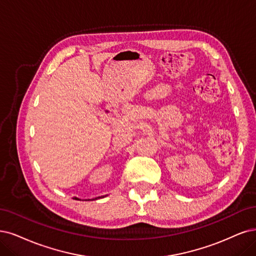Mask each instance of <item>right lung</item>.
<instances>
[{"label":"right lung","mask_w":256,"mask_h":256,"mask_svg":"<svg viewBox=\"0 0 256 256\" xmlns=\"http://www.w3.org/2000/svg\"><path fill=\"white\" fill-rule=\"evenodd\" d=\"M98 198H99V197H98Z\"/></svg>","instance_id":"right-lung-1"}]
</instances>
